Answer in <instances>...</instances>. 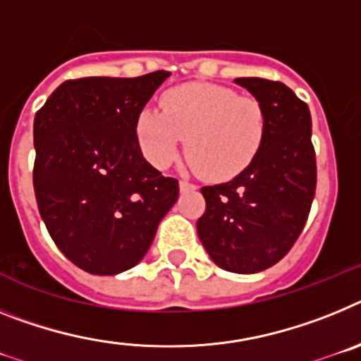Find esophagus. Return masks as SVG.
<instances>
[{"instance_id": "34e87169", "label": "esophagus", "mask_w": 361, "mask_h": 361, "mask_svg": "<svg viewBox=\"0 0 361 361\" xmlns=\"http://www.w3.org/2000/svg\"><path fill=\"white\" fill-rule=\"evenodd\" d=\"M180 189L181 190H192V189H196V185H194L192 181H189V180H181L180 181Z\"/></svg>"}]
</instances>
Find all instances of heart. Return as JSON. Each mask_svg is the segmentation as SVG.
<instances>
[{
    "label": "heart",
    "instance_id": "1",
    "mask_svg": "<svg viewBox=\"0 0 361 361\" xmlns=\"http://www.w3.org/2000/svg\"><path fill=\"white\" fill-rule=\"evenodd\" d=\"M159 109H143L136 133L143 154L165 169L185 150L192 167L209 180L238 176L256 158L267 114L255 96L212 83H185L167 90Z\"/></svg>",
    "mask_w": 361,
    "mask_h": 361
}]
</instances>
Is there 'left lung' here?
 <instances>
[{"label":"left lung","mask_w":361,"mask_h":361,"mask_svg":"<svg viewBox=\"0 0 361 361\" xmlns=\"http://www.w3.org/2000/svg\"><path fill=\"white\" fill-rule=\"evenodd\" d=\"M234 83L265 106V137L234 180L202 187L207 205L196 228L218 267L252 274L280 262L302 234L316 192V152L309 106L289 87L263 78Z\"/></svg>","instance_id":"obj_1"}]
</instances>
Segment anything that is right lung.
Returning a JSON list of instances; mask_svg holds the SVG:
<instances>
[{"label": "right lung", "instance_id": "obj_1", "mask_svg": "<svg viewBox=\"0 0 361 361\" xmlns=\"http://www.w3.org/2000/svg\"><path fill=\"white\" fill-rule=\"evenodd\" d=\"M167 71L80 78L34 118V192L50 238L83 271L112 276L147 255L176 203V178L143 158L136 121Z\"/></svg>", "mask_w": 361, "mask_h": 361}]
</instances>
